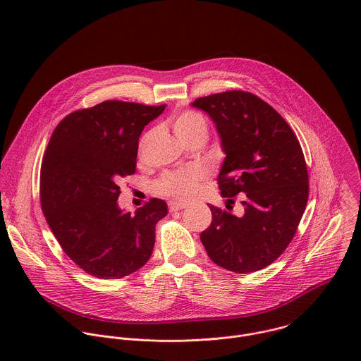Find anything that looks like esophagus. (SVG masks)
Listing matches in <instances>:
<instances>
[{"label":"esophagus","instance_id":"esophagus-1","mask_svg":"<svg viewBox=\"0 0 361 361\" xmlns=\"http://www.w3.org/2000/svg\"><path fill=\"white\" fill-rule=\"evenodd\" d=\"M169 209H170V212H180V210L185 209V202H181V201H170V202H169Z\"/></svg>","mask_w":361,"mask_h":361}]
</instances>
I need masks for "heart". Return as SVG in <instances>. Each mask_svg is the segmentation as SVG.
<instances>
[{
	"label": "heart",
	"instance_id": "1",
	"mask_svg": "<svg viewBox=\"0 0 361 361\" xmlns=\"http://www.w3.org/2000/svg\"><path fill=\"white\" fill-rule=\"evenodd\" d=\"M170 124L180 142H185L197 137L205 138L209 134L207 121H205V118L201 114L194 111H183L176 114L171 118ZM204 177L205 171L201 167H185L164 174L157 183V190L167 195L185 200L195 194L198 184L200 181L204 180Z\"/></svg>",
	"mask_w": 361,
	"mask_h": 361
}]
</instances>
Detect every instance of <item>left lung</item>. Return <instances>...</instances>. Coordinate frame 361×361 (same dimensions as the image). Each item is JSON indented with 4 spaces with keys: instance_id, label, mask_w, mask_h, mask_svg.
<instances>
[{
    "instance_id": "8db88e82",
    "label": "left lung",
    "mask_w": 361,
    "mask_h": 361,
    "mask_svg": "<svg viewBox=\"0 0 361 361\" xmlns=\"http://www.w3.org/2000/svg\"><path fill=\"white\" fill-rule=\"evenodd\" d=\"M220 137L224 161L217 181L221 197L243 194V216L209 204L213 221L200 235L210 259L234 273L270 266L293 240L308 200L302 149L284 118L244 91L197 98ZM230 210V209H228Z\"/></svg>"
}]
</instances>
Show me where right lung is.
Instances as JSON below:
<instances>
[{"label":"right lung","instance_id":"add662e5","mask_svg":"<svg viewBox=\"0 0 361 361\" xmlns=\"http://www.w3.org/2000/svg\"><path fill=\"white\" fill-rule=\"evenodd\" d=\"M166 104L104 101L67 116L45 149L39 195L45 220L70 259L98 279L142 267L167 202L151 198L134 214L121 210L118 180L134 174L138 140Z\"/></svg>","mask_w":361,"mask_h":361}]
</instances>
